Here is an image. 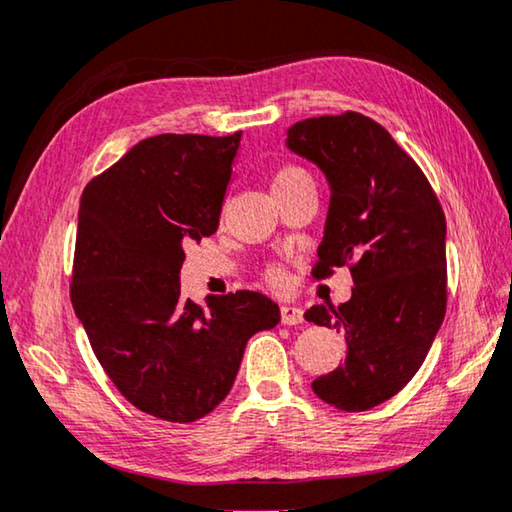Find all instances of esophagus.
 Returning <instances> with one entry per match:
<instances>
[{"label": "esophagus", "mask_w": 512, "mask_h": 512, "mask_svg": "<svg viewBox=\"0 0 512 512\" xmlns=\"http://www.w3.org/2000/svg\"><path fill=\"white\" fill-rule=\"evenodd\" d=\"M304 322V311L299 306H281V324L295 326Z\"/></svg>", "instance_id": "obj_1"}]
</instances>
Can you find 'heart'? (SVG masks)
Returning a JSON list of instances; mask_svg holds the SVG:
<instances>
[{
	"label": "heart",
	"instance_id": "b5f03b06",
	"mask_svg": "<svg viewBox=\"0 0 512 512\" xmlns=\"http://www.w3.org/2000/svg\"><path fill=\"white\" fill-rule=\"evenodd\" d=\"M306 181H313L311 174H308L304 167H297V165H281L279 170L272 174V190L274 195H281V192L292 190L299 183H306ZM267 281L272 283V286H283V281H286V272L281 270V267H267Z\"/></svg>",
	"mask_w": 512,
	"mask_h": 512
}]
</instances>
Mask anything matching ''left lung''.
<instances>
[{
  "instance_id": "1",
  "label": "left lung",
  "mask_w": 512,
  "mask_h": 512,
  "mask_svg": "<svg viewBox=\"0 0 512 512\" xmlns=\"http://www.w3.org/2000/svg\"><path fill=\"white\" fill-rule=\"evenodd\" d=\"M290 152L331 186L315 279L347 265V304L313 306L306 320L345 331L347 356L313 381L326 404L360 413L395 397L420 370L447 311V222L429 179L372 117L354 111L301 120Z\"/></svg>"
}]
</instances>
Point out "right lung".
<instances>
[{
  "label": "right lung",
  "instance_id": "obj_1",
  "mask_svg": "<svg viewBox=\"0 0 512 512\" xmlns=\"http://www.w3.org/2000/svg\"><path fill=\"white\" fill-rule=\"evenodd\" d=\"M242 133L140 140L81 195L70 297L129 404L188 424L229 395L251 335L274 329L261 292L181 297L183 247L213 236Z\"/></svg>",
  "mask_w": 512,
  "mask_h": 512
}]
</instances>
